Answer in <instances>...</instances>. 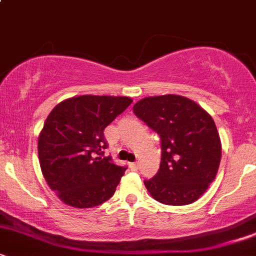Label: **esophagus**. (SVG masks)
Here are the masks:
<instances>
[{
  "label": "esophagus",
  "mask_w": 256,
  "mask_h": 256,
  "mask_svg": "<svg viewBox=\"0 0 256 256\" xmlns=\"http://www.w3.org/2000/svg\"><path fill=\"white\" fill-rule=\"evenodd\" d=\"M130 165H131V167L134 170H137L138 168V162H132V164H130Z\"/></svg>",
  "instance_id": "esophagus-1"
}]
</instances>
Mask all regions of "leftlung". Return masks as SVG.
<instances>
[{
  "label": "left lung",
  "mask_w": 256,
  "mask_h": 256,
  "mask_svg": "<svg viewBox=\"0 0 256 256\" xmlns=\"http://www.w3.org/2000/svg\"><path fill=\"white\" fill-rule=\"evenodd\" d=\"M134 113L161 138V162L144 185L156 201L170 206L195 202L216 178L222 143L212 116L179 95L138 101Z\"/></svg>",
  "instance_id": "left-lung-1"
}]
</instances>
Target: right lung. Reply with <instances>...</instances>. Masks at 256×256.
Returning a JSON list of instances; mask_svg holds the SVG:
<instances>
[{
    "mask_svg": "<svg viewBox=\"0 0 256 256\" xmlns=\"http://www.w3.org/2000/svg\"><path fill=\"white\" fill-rule=\"evenodd\" d=\"M131 104L126 96L83 95L50 112L38 137V158L46 183L66 204L91 208L116 192L126 167L104 158V130Z\"/></svg>",
    "mask_w": 256,
    "mask_h": 256,
    "instance_id": "add662e5",
    "label": "right lung"
}]
</instances>
